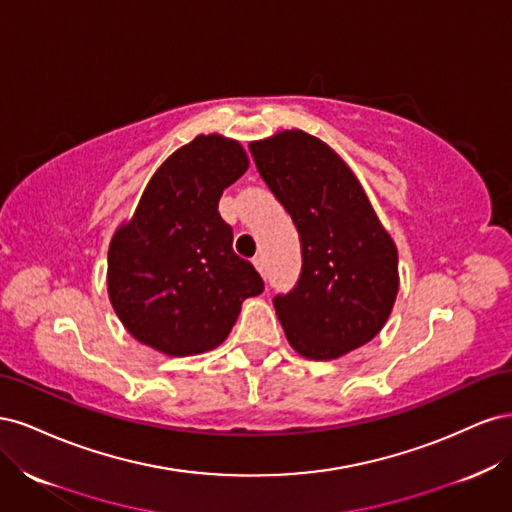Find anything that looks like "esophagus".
I'll return each mask as SVG.
<instances>
[{"label": "esophagus", "mask_w": 512, "mask_h": 512, "mask_svg": "<svg viewBox=\"0 0 512 512\" xmlns=\"http://www.w3.org/2000/svg\"><path fill=\"white\" fill-rule=\"evenodd\" d=\"M254 267L258 269V273H260V275H265V271H267V262H265V258H262V256H256V258H254Z\"/></svg>", "instance_id": "34e87169"}]
</instances>
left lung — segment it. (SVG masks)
<instances>
[{
  "label": "left lung",
  "instance_id": "obj_1",
  "mask_svg": "<svg viewBox=\"0 0 512 512\" xmlns=\"http://www.w3.org/2000/svg\"><path fill=\"white\" fill-rule=\"evenodd\" d=\"M260 177L299 230L301 275L273 299L290 346L331 361L371 342L399 290L397 247L359 179L320 138L303 130L250 143Z\"/></svg>",
  "mask_w": 512,
  "mask_h": 512
}]
</instances>
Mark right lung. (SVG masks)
<instances>
[{"label":"right lung","mask_w":512,"mask_h":512,"mask_svg":"<svg viewBox=\"0 0 512 512\" xmlns=\"http://www.w3.org/2000/svg\"><path fill=\"white\" fill-rule=\"evenodd\" d=\"M250 166L245 149L198 134L156 170L132 220L108 247V299L128 333L168 356L213 350L237 322L241 303L265 284L232 250L222 192Z\"/></svg>","instance_id":"right-lung-1"}]
</instances>
